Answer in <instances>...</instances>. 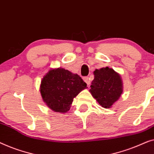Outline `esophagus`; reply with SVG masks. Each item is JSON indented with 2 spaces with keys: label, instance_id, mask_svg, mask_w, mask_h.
Listing matches in <instances>:
<instances>
[{
  "label": "esophagus",
  "instance_id": "1",
  "mask_svg": "<svg viewBox=\"0 0 154 154\" xmlns=\"http://www.w3.org/2000/svg\"><path fill=\"white\" fill-rule=\"evenodd\" d=\"M84 81L86 82V84H87V85L88 86L91 83V80H90V78L88 77H84Z\"/></svg>",
  "mask_w": 154,
  "mask_h": 154
}]
</instances>
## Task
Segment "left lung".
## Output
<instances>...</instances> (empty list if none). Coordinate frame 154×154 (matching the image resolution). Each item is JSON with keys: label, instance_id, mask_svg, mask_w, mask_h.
Segmentation results:
<instances>
[{"label": "left lung", "instance_id": "8db88e82", "mask_svg": "<svg viewBox=\"0 0 154 154\" xmlns=\"http://www.w3.org/2000/svg\"><path fill=\"white\" fill-rule=\"evenodd\" d=\"M94 79L89 91L103 107L110 108L123 93V83L119 74L113 69L103 68L94 72Z\"/></svg>", "mask_w": 154, "mask_h": 154}]
</instances>
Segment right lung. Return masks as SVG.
Instances as JSON below:
<instances>
[{
    "mask_svg": "<svg viewBox=\"0 0 154 154\" xmlns=\"http://www.w3.org/2000/svg\"><path fill=\"white\" fill-rule=\"evenodd\" d=\"M86 88V84L79 75L58 68L50 70L45 75L40 90L43 101L51 109L66 113L74 98Z\"/></svg>",
    "mask_w": 154,
    "mask_h": 154,
    "instance_id": "right-lung-1",
    "label": "right lung"
}]
</instances>
